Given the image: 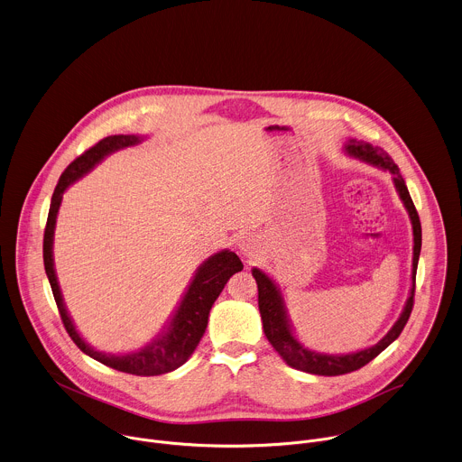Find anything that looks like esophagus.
Wrapping results in <instances>:
<instances>
[{
    "mask_svg": "<svg viewBox=\"0 0 462 462\" xmlns=\"http://www.w3.org/2000/svg\"><path fill=\"white\" fill-rule=\"evenodd\" d=\"M257 250H259V245L257 241L254 239V236H245L241 237L239 241V252L246 257V259H254L257 255Z\"/></svg>",
    "mask_w": 462,
    "mask_h": 462,
    "instance_id": "34e87169",
    "label": "esophagus"
}]
</instances>
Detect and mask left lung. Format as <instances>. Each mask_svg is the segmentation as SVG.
Masks as SVG:
<instances>
[{
  "label": "left lung",
  "mask_w": 462,
  "mask_h": 462,
  "mask_svg": "<svg viewBox=\"0 0 462 462\" xmlns=\"http://www.w3.org/2000/svg\"><path fill=\"white\" fill-rule=\"evenodd\" d=\"M346 152L364 163H369L376 169H382L391 174L393 183L396 187V192L400 199L403 201L411 223H412V234H414V257H412V288L411 295L405 302V308L396 320V324L391 328V331L373 347L356 351V353H347V355H326V353H317L308 349L299 342V338L293 333V326L282 299V293L275 281H272L263 270L254 268L252 275L257 282L259 288V311L263 319V329L268 338V342L273 346V349L282 356V360L302 373L310 374H319V376H340L347 374L353 371H358L360 367L367 365L371 360H374L382 351H385L403 331L405 324L409 322V317L412 313L414 306V291H416V272H418V261L421 254V223L418 210L412 203V198L409 194V189L405 185V180L394 163V160L380 147H373L367 142L362 140H347L346 143Z\"/></svg>",
  "instance_id": "left-lung-1"
}]
</instances>
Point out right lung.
Wrapping results in <instances>:
<instances>
[{
	"label": "right lung",
	"mask_w": 462,
	"mask_h": 462,
	"mask_svg": "<svg viewBox=\"0 0 462 462\" xmlns=\"http://www.w3.org/2000/svg\"><path fill=\"white\" fill-rule=\"evenodd\" d=\"M143 136L138 134H113L107 138H102L98 143H95L91 149H88L84 154L75 158L66 171L60 174L59 183L53 190L46 228H44V239H42V261H44V272L48 277V282L51 286V293L55 299V304L59 308L62 324L75 342V346L93 360L116 369L120 373L136 374V376H158L171 373L178 367H181L194 349L198 347L207 324H208V313L212 310V304L223 291L228 279L243 270L241 259L230 252L221 250L214 255H210L203 264L196 270L187 291L183 293L178 308L174 310L169 322L163 326L162 333H158L156 338H152L147 346L140 347L138 351L124 353V355H109L102 351H95L75 329V324L64 306L62 293L57 282L55 268H53V234H55V223L59 207L62 201L64 190L73 185L77 180L91 172L106 156L140 143Z\"/></svg>",
	"instance_id": "right-lung-1"
}]
</instances>
